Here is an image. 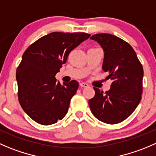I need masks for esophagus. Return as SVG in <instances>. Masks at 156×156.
Instances as JSON below:
<instances>
[{"instance_id": "34e87169", "label": "esophagus", "mask_w": 156, "mask_h": 156, "mask_svg": "<svg viewBox=\"0 0 156 156\" xmlns=\"http://www.w3.org/2000/svg\"><path fill=\"white\" fill-rule=\"evenodd\" d=\"M88 86H89L88 84H87V83H85V82L80 83V87H87Z\"/></svg>"}]
</instances>
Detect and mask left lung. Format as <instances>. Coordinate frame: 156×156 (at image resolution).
I'll use <instances>...</instances> for the list:
<instances>
[{
  "label": "left lung",
  "instance_id": "left-lung-1",
  "mask_svg": "<svg viewBox=\"0 0 156 156\" xmlns=\"http://www.w3.org/2000/svg\"><path fill=\"white\" fill-rule=\"evenodd\" d=\"M104 51L102 69L113 80L104 93L94 87L95 95L88 104L94 116L108 124L126 120L140 104L143 93V68L132 46L117 36L98 33L90 37Z\"/></svg>",
  "mask_w": 156,
  "mask_h": 156
}]
</instances>
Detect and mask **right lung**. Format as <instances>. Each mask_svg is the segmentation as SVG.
<instances>
[{"label": "right lung", "mask_w": 156, "mask_h": 156, "mask_svg": "<svg viewBox=\"0 0 156 156\" xmlns=\"http://www.w3.org/2000/svg\"><path fill=\"white\" fill-rule=\"evenodd\" d=\"M90 36L86 33L53 32L26 49L16 72L18 100L35 122L51 125L66 115L79 84L72 80L61 84L55 76L71 51Z\"/></svg>", "instance_id": "right-lung-1"}]
</instances>
